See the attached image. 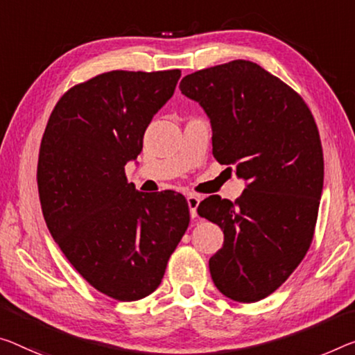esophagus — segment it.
Here are the masks:
<instances>
[{
    "instance_id": "esophagus-1",
    "label": "esophagus",
    "mask_w": 355,
    "mask_h": 355,
    "mask_svg": "<svg viewBox=\"0 0 355 355\" xmlns=\"http://www.w3.org/2000/svg\"><path fill=\"white\" fill-rule=\"evenodd\" d=\"M200 201H201V198L198 195L190 193L187 196V205H189V209H190V216H192V217H196V208H198Z\"/></svg>"
}]
</instances>
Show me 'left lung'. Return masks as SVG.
<instances>
[{
	"mask_svg": "<svg viewBox=\"0 0 355 355\" xmlns=\"http://www.w3.org/2000/svg\"><path fill=\"white\" fill-rule=\"evenodd\" d=\"M179 89L209 117L214 159L246 182L236 201L211 195L198 206L223 232L211 277L234 302H259L292 275L313 241L324 187L314 117L295 90L248 60L196 71Z\"/></svg>",
	"mask_w": 355,
	"mask_h": 355,
	"instance_id": "obj_1",
	"label": "left lung"
}]
</instances>
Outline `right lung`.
Wrapping results in <instances>:
<instances>
[{"label": "right lung", "mask_w": 355, "mask_h": 355, "mask_svg": "<svg viewBox=\"0 0 355 355\" xmlns=\"http://www.w3.org/2000/svg\"><path fill=\"white\" fill-rule=\"evenodd\" d=\"M179 78V69L111 71L74 85L41 141L37 190L49 232L90 286L121 302L160 286L190 222L184 195L139 192L125 176Z\"/></svg>", "instance_id": "right-lung-1"}]
</instances>
